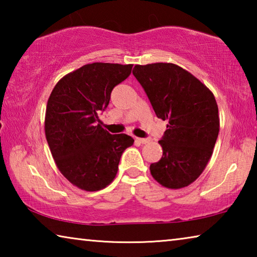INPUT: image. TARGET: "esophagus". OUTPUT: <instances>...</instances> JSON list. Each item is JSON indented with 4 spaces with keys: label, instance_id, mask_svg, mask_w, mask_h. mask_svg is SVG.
<instances>
[{
    "label": "esophagus",
    "instance_id": "34e87169",
    "mask_svg": "<svg viewBox=\"0 0 257 257\" xmlns=\"http://www.w3.org/2000/svg\"><path fill=\"white\" fill-rule=\"evenodd\" d=\"M136 142L141 143V144H147V143L151 142L150 138H136Z\"/></svg>",
    "mask_w": 257,
    "mask_h": 257
}]
</instances>
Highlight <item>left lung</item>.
Here are the masks:
<instances>
[{"instance_id": "1", "label": "left lung", "mask_w": 257, "mask_h": 257, "mask_svg": "<svg viewBox=\"0 0 257 257\" xmlns=\"http://www.w3.org/2000/svg\"><path fill=\"white\" fill-rule=\"evenodd\" d=\"M158 118L168 120L159 141L163 155L151 175L167 188L179 189L201 176L210 161L220 129L219 108L207 87L173 63L135 66Z\"/></svg>"}]
</instances>
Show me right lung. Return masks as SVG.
Listing matches in <instances>:
<instances>
[{"instance_id":"add662e5","label":"right lung","mask_w":257,"mask_h":257,"mask_svg":"<svg viewBox=\"0 0 257 257\" xmlns=\"http://www.w3.org/2000/svg\"><path fill=\"white\" fill-rule=\"evenodd\" d=\"M133 64H86L64 76L52 90L45 113V136L61 173L78 188H105L118 172L120 158L134 139L111 135L97 124L111 92L127 79Z\"/></svg>"}]
</instances>
